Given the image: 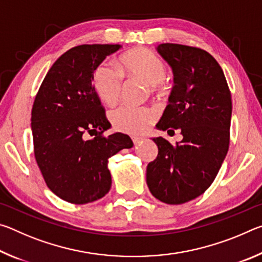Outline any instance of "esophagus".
Segmentation results:
<instances>
[{
	"mask_svg": "<svg viewBox=\"0 0 262 262\" xmlns=\"http://www.w3.org/2000/svg\"><path fill=\"white\" fill-rule=\"evenodd\" d=\"M130 139H132V141H133V143H134V144H137V143H139V142L142 140V137L133 135V136H130Z\"/></svg>",
	"mask_w": 262,
	"mask_h": 262,
	"instance_id": "1",
	"label": "esophagus"
}]
</instances>
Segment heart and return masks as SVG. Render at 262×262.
I'll list each match as a JSON object with an SVG mask.
<instances>
[{
  "mask_svg": "<svg viewBox=\"0 0 262 262\" xmlns=\"http://www.w3.org/2000/svg\"><path fill=\"white\" fill-rule=\"evenodd\" d=\"M117 68L101 63L96 67L92 75V83L101 101L110 106L115 105L121 98L125 78L140 79L151 84L155 91L158 83L163 82L167 75V66L156 53L144 47H135L118 57ZM156 118L155 111L150 107H135L123 105L110 113V119L115 129L127 134H141L151 125Z\"/></svg>",
  "mask_w": 262,
  "mask_h": 262,
  "instance_id": "1",
  "label": "heart"
}]
</instances>
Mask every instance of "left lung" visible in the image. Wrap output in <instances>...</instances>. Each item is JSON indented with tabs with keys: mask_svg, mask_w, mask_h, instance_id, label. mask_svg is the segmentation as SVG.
<instances>
[{
	"mask_svg": "<svg viewBox=\"0 0 262 262\" xmlns=\"http://www.w3.org/2000/svg\"><path fill=\"white\" fill-rule=\"evenodd\" d=\"M157 51L173 70L174 86L156 127L179 129L183 140L152 139L158 155L148 164L147 184L159 201L181 205L209 188L227 156L231 92L219 62L202 48L161 43Z\"/></svg>",
	"mask_w": 262,
	"mask_h": 262,
	"instance_id": "8db88e82",
	"label": "left lung"
}]
</instances>
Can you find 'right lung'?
Returning <instances> with one entry per match:
<instances>
[{
	"label": "right lung",
	"mask_w": 262,
	"mask_h": 262,
	"mask_svg": "<svg viewBox=\"0 0 262 262\" xmlns=\"http://www.w3.org/2000/svg\"><path fill=\"white\" fill-rule=\"evenodd\" d=\"M120 45L70 48L48 70L31 112L33 152L43 180L62 200L84 205L108 193V158L133 147L121 133L105 136L111 123L92 84L96 67ZM91 135L92 139H86Z\"/></svg>",
	"instance_id": "1"
}]
</instances>
